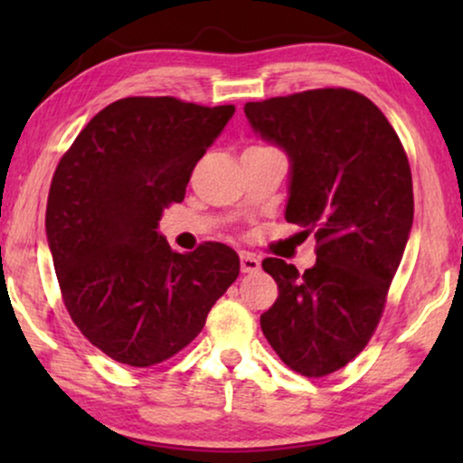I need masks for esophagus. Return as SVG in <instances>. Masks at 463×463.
Wrapping results in <instances>:
<instances>
[{
  "label": "esophagus",
  "instance_id": "34e87169",
  "mask_svg": "<svg viewBox=\"0 0 463 463\" xmlns=\"http://www.w3.org/2000/svg\"><path fill=\"white\" fill-rule=\"evenodd\" d=\"M261 268V261L255 255H250V252H240V269L244 271V274H252V271H259Z\"/></svg>",
  "mask_w": 463,
  "mask_h": 463
}]
</instances>
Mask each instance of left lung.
Here are the masks:
<instances>
[{"instance_id": "1", "label": "left lung", "mask_w": 463, "mask_h": 463, "mask_svg": "<svg viewBox=\"0 0 463 463\" xmlns=\"http://www.w3.org/2000/svg\"><path fill=\"white\" fill-rule=\"evenodd\" d=\"M252 130L290 162L288 223L316 236V265L299 274L263 259L278 299L265 339L306 377L339 371L369 344L413 225V179L402 143L375 103L320 88L246 103Z\"/></svg>"}]
</instances>
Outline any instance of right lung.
I'll return each mask as SVG.
<instances>
[{
  "label": "right lung",
  "instance_id": "1",
  "mask_svg": "<svg viewBox=\"0 0 463 463\" xmlns=\"http://www.w3.org/2000/svg\"><path fill=\"white\" fill-rule=\"evenodd\" d=\"M233 111L173 97L119 99L56 166L46 236L62 301L81 335L118 363L145 369L181 352L240 274L230 246L175 252L157 232Z\"/></svg>",
  "mask_w": 463,
  "mask_h": 463
}]
</instances>
